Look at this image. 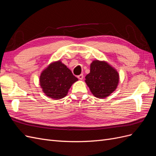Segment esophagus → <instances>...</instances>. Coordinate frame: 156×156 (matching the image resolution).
I'll return each mask as SVG.
<instances>
[{
  "label": "esophagus",
  "instance_id": "1",
  "mask_svg": "<svg viewBox=\"0 0 156 156\" xmlns=\"http://www.w3.org/2000/svg\"><path fill=\"white\" fill-rule=\"evenodd\" d=\"M77 77H78V79H80V80H82V79H83V74L79 75H78Z\"/></svg>",
  "mask_w": 156,
  "mask_h": 156
}]
</instances>
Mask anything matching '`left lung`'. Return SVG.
I'll list each match as a JSON object with an SVG mask.
<instances>
[{
  "mask_svg": "<svg viewBox=\"0 0 156 156\" xmlns=\"http://www.w3.org/2000/svg\"><path fill=\"white\" fill-rule=\"evenodd\" d=\"M119 79V72L111 64L105 60H94L84 81L94 96L103 99L115 90Z\"/></svg>",
  "mask_w": 156,
  "mask_h": 156,
  "instance_id": "obj_1",
  "label": "left lung"
}]
</instances>
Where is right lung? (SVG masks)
<instances>
[{
    "label": "right lung",
    "instance_id": "obj_1",
    "mask_svg": "<svg viewBox=\"0 0 156 156\" xmlns=\"http://www.w3.org/2000/svg\"><path fill=\"white\" fill-rule=\"evenodd\" d=\"M77 81L78 79L60 60L50 63L40 76L42 91L53 100H60L66 96L71 87Z\"/></svg>",
    "mask_w": 156,
    "mask_h": 156
}]
</instances>
